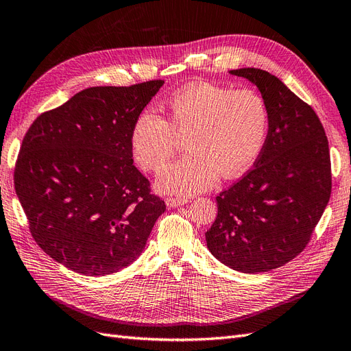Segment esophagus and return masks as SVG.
<instances>
[{"label": "esophagus", "instance_id": "esophagus-1", "mask_svg": "<svg viewBox=\"0 0 351 351\" xmlns=\"http://www.w3.org/2000/svg\"><path fill=\"white\" fill-rule=\"evenodd\" d=\"M186 203H188V198H179V197H167L166 198L167 207H178V206H184Z\"/></svg>", "mask_w": 351, "mask_h": 351}]
</instances>
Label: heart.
<instances>
[{"instance_id":"1","label":"heart","mask_w":351,"mask_h":351,"mask_svg":"<svg viewBox=\"0 0 351 351\" xmlns=\"http://www.w3.org/2000/svg\"><path fill=\"white\" fill-rule=\"evenodd\" d=\"M167 120L145 110L131 128L129 144L143 169L163 167L185 138L189 149L157 178L163 193L193 195L212 186L219 175H244L262 152L269 128L263 97L253 89L208 82L189 84L166 103Z\"/></svg>"}]
</instances>
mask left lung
Masks as SVG:
<instances>
[{
	"mask_svg": "<svg viewBox=\"0 0 351 351\" xmlns=\"http://www.w3.org/2000/svg\"><path fill=\"white\" fill-rule=\"evenodd\" d=\"M229 73L257 86L269 129L254 166L216 197L206 241L231 269L267 272L302 253L322 217L332 186L328 138L315 110L276 76L254 67Z\"/></svg>",
	"mask_w": 351,
	"mask_h": 351,
	"instance_id": "8db88e82",
	"label": "left lung"
}]
</instances>
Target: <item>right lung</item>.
Returning a JSON list of instances; mask_svg holds the SVG:
<instances>
[{"instance_id":"1","label":"right lung","mask_w":351,"mask_h":351,"mask_svg":"<svg viewBox=\"0 0 351 351\" xmlns=\"http://www.w3.org/2000/svg\"><path fill=\"white\" fill-rule=\"evenodd\" d=\"M163 84L86 88L36 117L23 138L14 188L29 229L77 274L104 276L131 265L165 213L129 144L136 116Z\"/></svg>"}]
</instances>
